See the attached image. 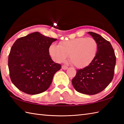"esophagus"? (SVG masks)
<instances>
[{
  "label": "esophagus",
  "mask_w": 124,
  "mask_h": 124,
  "mask_svg": "<svg viewBox=\"0 0 124 124\" xmlns=\"http://www.w3.org/2000/svg\"><path fill=\"white\" fill-rule=\"evenodd\" d=\"M62 69H63V70H67L68 69V67L66 66V65H62Z\"/></svg>",
  "instance_id": "1"
}]
</instances>
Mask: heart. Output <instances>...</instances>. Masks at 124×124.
<instances>
[{
  "mask_svg": "<svg viewBox=\"0 0 124 124\" xmlns=\"http://www.w3.org/2000/svg\"><path fill=\"white\" fill-rule=\"evenodd\" d=\"M98 44L93 38H78L61 42L59 46L52 44L49 54L56 62L65 61L69 55L70 63L77 68H83L94 60Z\"/></svg>",
  "mask_w": 124,
  "mask_h": 124,
  "instance_id": "1",
  "label": "heart"
}]
</instances>
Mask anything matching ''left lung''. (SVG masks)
Instances as JSON below:
<instances>
[{
    "instance_id": "1",
    "label": "left lung",
    "mask_w": 124,
    "mask_h": 124,
    "mask_svg": "<svg viewBox=\"0 0 124 124\" xmlns=\"http://www.w3.org/2000/svg\"><path fill=\"white\" fill-rule=\"evenodd\" d=\"M88 34L97 42L96 56L88 66L77 70L71 82L77 92L93 95L104 90L112 81L116 57L109 41L97 33L89 31Z\"/></svg>"
}]
</instances>
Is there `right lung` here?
Here are the masks:
<instances>
[{"label": "right lung", "instance_id": "obj_1", "mask_svg": "<svg viewBox=\"0 0 124 124\" xmlns=\"http://www.w3.org/2000/svg\"><path fill=\"white\" fill-rule=\"evenodd\" d=\"M57 39L38 31L17 39L8 56L11 81L20 91L36 94L47 90L61 65L51 59L49 48Z\"/></svg>", "mask_w": 124, "mask_h": 124}]
</instances>
